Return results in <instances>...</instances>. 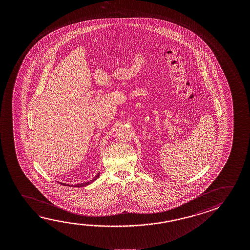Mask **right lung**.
<instances>
[{"mask_svg": "<svg viewBox=\"0 0 250 250\" xmlns=\"http://www.w3.org/2000/svg\"><path fill=\"white\" fill-rule=\"evenodd\" d=\"M99 174H100V172H99L97 175H96V177H95L94 179L93 180H90V181H87V182H84V183H81V184H77L75 185L74 187H78V188H82V187H84V186H87V185L90 184V183H92L94 180H97L98 178L99 177ZM61 185H63V186H66V184H63V183H61ZM67 186H70V185H67Z\"/></svg>", "mask_w": 250, "mask_h": 250, "instance_id": "1", "label": "right lung"}]
</instances>
